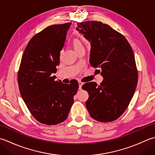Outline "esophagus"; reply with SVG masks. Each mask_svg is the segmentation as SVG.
I'll return each mask as SVG.
<instances>
[{"label":"esophagus","mask_w":155,"mask_h":155,"mask_svg":"<svg viewBox=\"0 0 155 155\" xmlns=\"http://www.w3.org/2000/svg\"><path fill=\"white\" fill-rule=\"evenodd\" d=\"M83 83L81 81H78V89L81 90L82 89V86H83Z\"/></svg>","instance_id":"34e87169"}]
</instances>
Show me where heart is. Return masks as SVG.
<instances>
[{
  "label": "heart",
  "mask_w": 155,
  "mask_h": 155,
  "mask_svg": "<svg viewBox=\"0 0 155 155\" xmlns=\"http://www.w3.org/2000/svg\"><path fill=\"white\" fill-rule=\"evenodd\" d=\"M72 44H73V47L74 48L75 51L77 50L78 49H79V48L82 47H83V45L82 44L81 41L78 39H74L73 40V42H72Z\"/></svg>",
  "instance_id": "obj_1"
}]
</instances>
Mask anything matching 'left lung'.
<instances>
[{
    "label": "left lung",
    "mask_w": 155,
    "mask_h": 155,
    "mask_svg": "<svg viewBox=\"0 0 155 155\" xmlns=\"http://www.w3.org/2000/svg\"><path fill=\"white\" fill-rule=\"evenodd\" d=\"M76 29L89 41L90 64L104 78L99 85L91 82L82 87L89 93L87 109L95 120L112 122L125 111L137 86L132 47L123 35L99 21L77 23Z\"/></svg>",
    "instance_id": "obj_1"
}]
</instances>
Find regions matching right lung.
I'll use <instances>...</instances> for the list:
<instances>
[{"mask_svg": "<svg viewBox=\"0 0 155 155\" xmlns=\"http://www.w3.org/2000/svg\"><path fill=\"white\" fill-rule=\"evenodd\" d=\"M71 23L48 26L30 39L21 58L18 83L22 99L32 116L46 125L68 117L78 84L55 81L60 51Z\"/></svg>", "mask_w": 155, "mask_h": 155, "instance_id": "right-lung-1", "label": "right lung"}]
</instances>
